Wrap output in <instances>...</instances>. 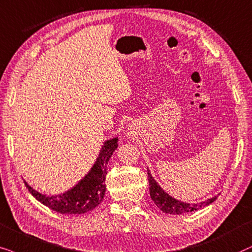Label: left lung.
<instances>
[{"label":"left lung","instance_id":"left-lung-1","mask_svg":"<svg viewBox=\"0 0 252 252\" xmlns=\"http://www.w3.org/2000/svg\"><path fill=\"white\" fill-rule=\"evenodd\" d=\"M147 175H149V186H150V196L151 199L153 200L154 204L160 209L162 212L168 214H183L187 212H192V211H197L203 209L210 204H212L214 200H217V197H212V198L204 200L200 203H186L182 200H179L174 197L167 193L165 190L161 188L159 183L154 180L152 174H151L150 169H147Z\"/></svg>","mask_w":252,"mask_h":252}]
</instances>
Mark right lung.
<instances>
[{
	"instance_id": "right-lung-1",
	"label": "right lung",
	"mask_w": 252,
	"mask_h": 252,
	"mask_svg": "<svg viewBox=\"0 0 252 252\" xmlns=\"http://www.w3.org/2000/svg\"><path fill=\"white\" fill-rule=\"evenodd\" d=\"M117 142L119 137L106 140L91 169L77 184L64 192L49 196L33 189L26 181H24L25 186L36 200L55 212L63 214H83L90 212L95 209L105 197L107 165L113 153L119 147Z\"/></svg>"
}]
</instances>
